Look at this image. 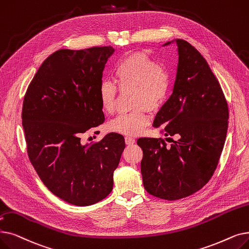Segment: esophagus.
Listing matches in <instances>:
<instances>
[{
  "instance_id": "34e87169",
  "label": "esophagus",
  "mask_w": 249,
  "mask_h": 249,
  "mask_svg": "<svg viewBox=\"0 0 249 249\" xmlns=\"http://www.w3.org/2000/svg\"><path fill=\"white\" fill-rule=\"evenodd\" d=\"M125 142H126V144L130 145V144H133L135 142V139L133 137H130V136H126L125 137Z\"/></svg>"
}]
</instances>
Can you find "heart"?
I'll use <instances>...</instances> for the list:
<instances>
[{
    "label": "heart",
    "instance_id": "1",
    "mask_svg": "<svg viewBox=\"0 0 249 249\" xmlns=\"http://www.w3.org/2000/svg\"><path fill=\"white\" fill-rule=\"evenodd\" d=\"M113 79L120 90L132 89L130 101L134 109L113 118L107 122V130L124 135H137L150 122L148 110H158L166 102L172 84L170 71L146 53L136 52L116 63ZM116 85L105 80L99 86L101 107L107 114L115 110Z\"/></svg>",
    "mask_w": 249,
    "mask_h": 249
}]
</instances>
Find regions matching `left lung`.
<instances>
[{
	"label": "left lung",
	"instance_id": "left-lung-1",
	"mask_svg": "<svg viewBox=\"0 0 249 249\" xmlns=\"http://www.w3.org/2000/svg\"><path fill=\"white\" fill-rule=\"evenodd\" d=\"M176 42L174 89L154 127L178 140H172L171 146L163 138L137 140L143 151V186L151 196L166 200L187 197L210 181L219 164L229 118L228 104L208 62L186 40Z\"/></svg>",
	"mask_w": 249,
	"mask_h": 249
}]
</instances>
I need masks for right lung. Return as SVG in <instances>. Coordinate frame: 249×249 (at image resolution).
<instances>
[{"label": "right lung", "instance_id": "obj_1", "mask_svg": "<svg viewBox=\"0 0 249 249\" xmlns=\"http://www.w3.org/2000/svg\"><path fill=\"white\" fill-rule=\"evenodd\" d=\"M112 47L53 53L28 85L22 106L27 155L40 180L56 196L85 207L113 189V173L125 148L121 134L82 144L81 135L105 116L99 86Z\"/></svg>", "mask_w": 249, "mask_h": 249}]
</instances>
